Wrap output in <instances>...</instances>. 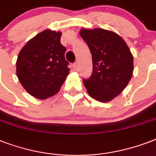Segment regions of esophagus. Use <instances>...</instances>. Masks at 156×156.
I'll list each match as a JSON object with an SVG mask.
<instances>
[{
    "instance_id": "obj_1",
    "label": "esophagus",
    "mask_w": 156,
    "mask_h": 156,
    "mask_svg": "<svg viewBox=\"0 0 156 156\" xmlns=\"http://www.w3.org/2000/svg\"><path fill=\"white\" fill-rule=\"evenodd\" d=\"M73 69H74V70H78V63H74L73 65Z\"/></svg>"
}]
</instances>
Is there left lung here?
I'll return each instance as SVG.
<instances>
[{
  "instance_id": "obj_1",
  "label": "left lung",
  "mask_w": 156,
  "mask_h": 156,
  "mask_svg": "<svg viewBox=\"0 0 156 156\" xmlns=\"http://www.w3.org/2000/svg\"><path fill=\"white\" fill-rule=\"evenodd\" d=\"M92 56L93 70L83 84L95 100L107 103L121 94L133 76V56L125 40L101 28L79 31Z\"/></svg>"
}]
</instances>
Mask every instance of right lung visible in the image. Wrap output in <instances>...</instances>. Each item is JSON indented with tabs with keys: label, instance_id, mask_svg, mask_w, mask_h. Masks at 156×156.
<instances>
[{
	"label": "right lung",
	"instance_id": "right-lung-1",
	"mask_svg": "<svg viewBox=\"0 0 156 156\" xmlns=\"http://www.w3.org/2000/svg\"><path fill=\"white\" fill-rule=\"evenodd\" d=\"M61 37V31L45 30L30 39L18 54V80L30 95L40 100L56 95L69 73Z\"/></svg>",
	"mask_w": 156,
	"mask_h": 156
}]
</instances>
